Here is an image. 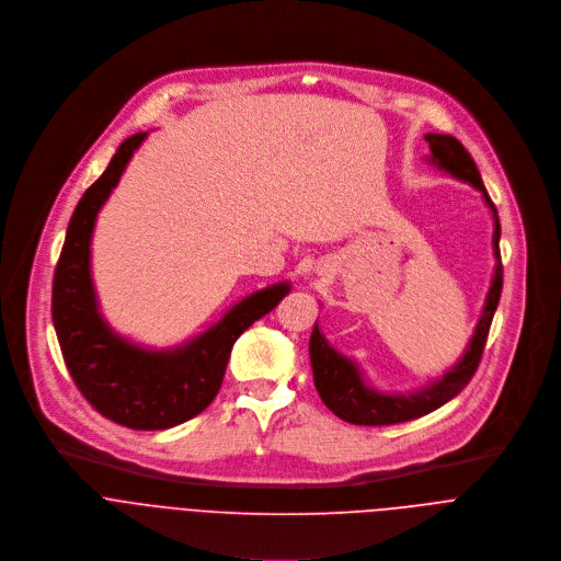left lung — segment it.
<instances>
[{
	"label": "left lung",
	"instance_id": "obj_1",
	"mask_svg": "<svg viewBox=\"0 0 561 561\" xmlns=\"http://www.w3.org/2000/svg\"><path fill=\"white\" fill-rule=\"evenodd\" d=\"M431 148V161L454 174L460 181L471 183L478 187L486 201V205L493 211L495 218V232H493V252L497 259L493 285L486 296V305L482 311V318L476 327L473 339L467 347V354L460 358V363L446 371L439 380L431 382L426 389L409 393V396H385L374 389H369L358 371V367L341 356L335 350L329 347L324 341V335L320 333L318 324L311 331V341H309V358H311V369H313V385L327 404L331 413L339 415L341 420L350 424H360V426H385V424H398V422H409L415 417H422L449 400H454L476 376L484 345L489 339V329L493 322V313L497 309L500 296H502V261H500V218L495 203L491 201L480 170L469 154V150L451 135H426L424 137Z\"/></svg>",
	"mask_w": 561,
	"mask_h": 561
}]
</instances>
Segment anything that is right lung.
I'll list each match as a JSON object with an SVG mask.
<instances>
[{
    "label": "right lung",
    "instance_id": "add662e5",
    "mask_svg": "<svg viewBox=\"0 0 561 561\" xmlns=\"http://www.w3.org/2000/svg\"><path fill=\"white\" fill-rule=\"evenodd\" d=\"M146 137L139 133L126 139L75 207L53 278V324L77 389L103 417L137 431H161L209 407L237 339L287 296L289 285L278 283L248 296L176 350L150 352L112 333L96 309L90 239L101 205Z\"/></svg>",
    "mask_w": 561,
    "mask_h": 561
}]
</instances>
